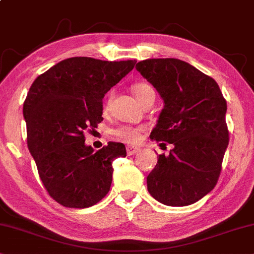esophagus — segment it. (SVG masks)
Returning a JSON list of instances; mask_svg holds the SVG:
<instances>
[{
	"label": "esophagus",
	"instance_id": "1",
	"mask_svg": "<svg viewBox=\"0 0 254 254\" xmlns=\"http://www.w3.org/2000/svg\"><path fill=\"white\" fill-rule=\"evenodd\" d=\"M138 151H139V148L138 147H134V146H127V155H133L138 153Z\"/></svg>",
	"mask_w": 254,
	"mask_h": 254
}]
</instances>
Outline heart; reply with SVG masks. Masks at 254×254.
I'll use <instances>...</instances> for the list:
<instances>
[{
    "label": "heart",
    "mask_w": 254,
    "mask_h": 254,
    "mask_svg": "<svg viewBox=\"0 0 254 254\" xmlns=\"http://www.w3.org/2000/svg\"><path fill=\"white\" fill-rule=\"evenodd\" d=\"M132 93L140 104H143L148 97L155 96L154 89L151 84L146 82H138L132 87ZM143 127H121L115 131V134L125 143H137L140 140Z\"/></svg>",
    "instance_id": "b5f03b06"
}]
</instances>
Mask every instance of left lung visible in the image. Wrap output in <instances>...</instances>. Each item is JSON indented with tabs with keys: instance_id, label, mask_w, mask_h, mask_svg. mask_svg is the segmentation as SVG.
<instances>
[{
	"instance_id": "left-lung-1",
	"label": "left lung",
	"mask_w": 254,
	"mask_h": 254,
	"mask_svg": "<svg viewBox=\"0 0 254 254\" xmlns=\"http://www.w3.org/2000/svg\"><path fill=\"white\" fill-rule=\"evenodd\" d=\"M136 69L164 101L151 139L173 144L147 175V190L170 207L195 203L221 174L229 144L226 101L212 77L182 60L147 59Z\"/></svg>"
}]
</instances>
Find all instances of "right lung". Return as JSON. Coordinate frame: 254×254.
Listing matches in <instances>:
<instances>
[{"mask_svg":"<svg viewBox=\"0 0 254 254\" xmlns=\"http://www.w3.org/2000/svg\"><path fill=\"white\" fill-rule=\"evenodd\" d=\"M134 65L136 60L74 57L56 64L30 87L23 106L28 147L44 187L64 207L89 208L109 191L113 161L127 155L124 144L109 141L94 152L83 132L103 121L104 95Z\"/></svg>","mask_w":254,"mask_h":254,"instance_id":"add662e5","label":"right lung"}]
</instances>
